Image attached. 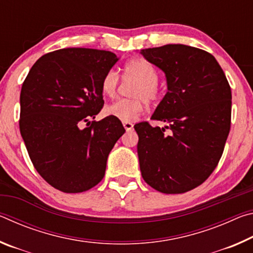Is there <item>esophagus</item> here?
I'll use <instances>...</instances> for the list:
<instances>
[{
  "label": "esophagus",
  "instance_id": "esophagus-1",
  "mask_svg": "<svg viewBox=\"0 0 253 253\" xmlns=\"http://www.w3.org/2000/svg\"><path fill=\"white\" fill-rule=\"evenodd\" d=\"M123 125H124V127H125L126 131H131L132 129H134V125H132V123H130V122H124Z\"/></svg>",
  "mask_w": 253,
  "mask_h": 253
}]
</instances>
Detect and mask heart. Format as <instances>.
<instances>
[{"mask_svg":"<svg viewBox=\"0 0 253 253\" xmlns=\"http://www.w3.org/2000/svg\"><path fill=\"white\" fill-rule=\"evenodd\" d=\"M123 79L135 81L129 92L132 98L119 99L106 108V113L122 122H132L143 114L145 101L156 104L163 95L162 85L158 84V72L151 62L143 58H134L124 67ZM119 77L115 70H109L101 80V91L105 96L114 98L117 93Z\"/></svg>","mask_w":253,"mask_h":253,"instance_id":"1","label":"heart"}]
</instances>
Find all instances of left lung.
Here are the masks:
<instances>
[{"label": "left lung", "mask_w": 253, "mask_h": 253, "mask_svg": "<svg viewBox=\"0 0 253 253\" xmlns=\"http://www.w3.org/2000/svg\"><path fill=\"white\" fill-rule=\"evenodd\" d=\"M142 54L166 75L169 91L152 119L169 125L134 126L140 172L154 190L185 193L207 181L223 154L231 126L230 84L215 58L202 49L166 44Z\"/></svg>", "instance_id": "left-lung-1"}]
</instances>
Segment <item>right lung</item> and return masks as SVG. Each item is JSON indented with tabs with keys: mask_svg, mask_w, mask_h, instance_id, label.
I'll return each mask as SVG.
<instances>
[{
	"mask_svg": "<svg viewBox=\"0 0 253 253\" xmlns=\"http://www.w3.org/2000/svg\"><path fill=\"white\" fill-rule=\"evenodd\" d=\"M117 60L105 50H55L42 55L23 81L21 135L34 169L59 191L80 193L96 186L125 132L114 116L92 121L104 107L101 80Z\"/></svg>",
	"mask_w": 253,
	"mask_h": 253,
	"instance_id": "1",
	"label": "right lung"
}]
</instances>
